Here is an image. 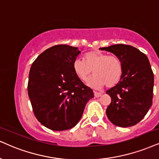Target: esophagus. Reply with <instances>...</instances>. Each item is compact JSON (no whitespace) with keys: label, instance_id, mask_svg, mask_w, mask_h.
<instances>
[{"label":"esophagus","instance_id":"1","mask_svg":"<svg viewBox=\"0 0 159 159\" xmlns=\"http://www.w3.org/2000/svg\"><path fill=\"white\" fill-rule=\"evenodd\" d=\"M94 96L96 97H101V96H102V93H99V92L94 91Z\"/></svg>","mask_w":159,"mask_h":159}]
</instances>
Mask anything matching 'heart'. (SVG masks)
Instances as JSON below:
<instances>
[{"mask_svg": "<svg viewBox=\"0 0 159 159\" xmlns=\"http://www.w3.org/2000/svg\"><path fill=\"white\" fill-rule=\"evenodd\" d=\"M75 74L82 81L85 82L91 75L89 85L97 89L106 85L111 88L116 85L122 75L123 66L121 60L116 55H108L100 52H90L84 56V61L76 59L73 62Z\"/></svg>", "mask_w": 159, "mask_h": 159, "instance_id": "1", "label": "heart"}]
</instances>
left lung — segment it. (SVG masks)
<instances>
[{
	"instance_id": "1",
	"label": "left lung",
	"mask_w": 159,
	"mask_h": 159,
	"mask_svg": "<svg viewBox=\"0 0 159 159\" xmlns=\"http://www.w3.org/2000/svg\"><path fill=\"white\" fill-rule=\"evenodd\" d=\"M99 49L118 57L123 66L121 80L106 91L111 98L106 110L107 118L116 126H134L145 116L152 103L154 75L148 57L129 45Z\"/></svg>"
}]
</instances>
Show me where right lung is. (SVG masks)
I'll list each match as a JSON object with an SVG mask.
<instances>
[{
    "mask_svg": "<svg viewBox=\"0 0 159 159\" xmlns=\"http://www.w3.org/2000/svg\"><path fill=\"white\" fill-rule=\"evenodd\" d=\"M77 47L56 45L34 60L29 75L28 94L37 119L54 131L72 128L94 95L76 76L73 62Z\"/></svg>",
    "mask_w": 159,
    "mask_h": 159,
    "instance_id": "1",
    "label": "right lung"
}]
</instances>
